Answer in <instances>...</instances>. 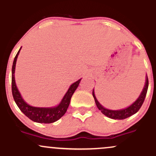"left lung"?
I'll list each match as a JSON object with an SVG mask.
<instances>
[{
  "mask_svg": "<svg viewBox=\"0 0 156 156\" xmlns=\"http://www.w3.org/2000/svg\"><path fill=\"white\" fill-rule=\"evenodd\" d=\"M148 84H149L148 78L147 76H146L145 85H144V89H143L142 92H141V94L139 95V98H138V99L134 102L133 104L130 105V106H128V108L121 109V110H109V109L104 108L103 105H101V103L98 102V100H97L96 97L94 95V89H93L92 91V95L94 97V101H95L97 107H98V109H99L104 115L114 119H124L130 117V116L133 115L134 114H136V113L140 109L143 103H144V99H145L147 92L148 89Z\"/></svg>",
  "mask_w": 156,
  "mask_h": 156,
  "instance_id": "8db88e82",
  "label": "left lung"
}]
</instances>
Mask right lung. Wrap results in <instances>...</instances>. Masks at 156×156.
Segmentation results:
<instances>
[{
    "instance_id": "right-lung-1",
    "label": "right lung",
    "mask_w": 156,
    "mask_h": 156,
    "mask_svg": "<svg viewBox=\"0 0 156 156\" xmlns=\"http://www.w3.org/2000/svg\"><path fill=\"white\" fill-rule=\"evenodd\" d=\"M20 49L19 50L17 55H15L12 69V92L14 100H15L16 104L20 109L21 112L32 121L39 123L54 122L59 119L62 116H64V114L67 112L68 106L70 103L71 98H72L73 93L78 88L81 78L77 80L76 82H75L69 87L67 93L64 96L62 101H61L59 105H57V106L52 107V108H39V107L31 106L23 99L15 83V71L16 62H17V56H18Z\"/></svg>"
}]
</instances>
